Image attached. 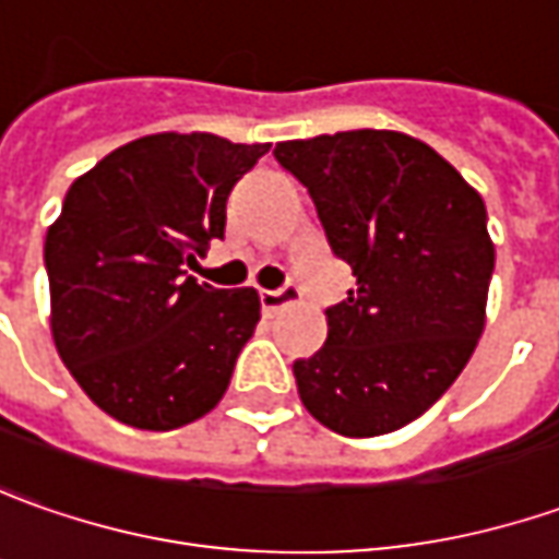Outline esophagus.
<instances>
[{
    "label": "esophagus",
    "instance_id": "1",
    "mask_svg": "<svg viewBox=\"0 0 559 559\" xmlns=\"http://www.w3.org/2000/svg\"><path fill=\"white\" fill-rule=\"evenodd\" d=\"M299 299V287L297 284H281L275 290H260V302H262V312H278L284 306H290V302H297Z\"/></svg>",
    "mask_w": 559,
    "mask_h": 559
}]
</instances>
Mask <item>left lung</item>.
<instances>
[{
    "label": "left lung",
    "instance_id": "obj_1",
    "mask_svg": "<svg viewBox=\"0 0 559 559\" xmlns=\"http://www.w3.org/2000/svg\"><path fill=\"white\" fill-rule=\"evenodd\" d=\"M275 160L356 275L324 309V346L294 361L299 399L340 436L393 433L452 386L483 334L486 203L433 147L390 129L278 142Z\"/></svg>",
    "mask_w": 559,
    "mask_h": 559
}]
</instances>
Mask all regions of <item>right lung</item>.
Wrapping results in <instances>:
<instances>
[{
    "instance_id": "add662e5",
    "label": "right lung",
    "mask_w": 559,
    "mask_h": 559,
    "mask_svg": "<svg viewBox=\"0 0 559 559\" xmlns=\"http://www.w3.org/2000/svg\"><path fill=\"white\" fill-rule=\"evenodd\" d=\"M269 145L160 132L70 185L46 235L51 337L120 424L176 430L219 405L260 321L253 287L216 290L185 265L225 235V201Z\"/></svg>"
}]
</instances>
